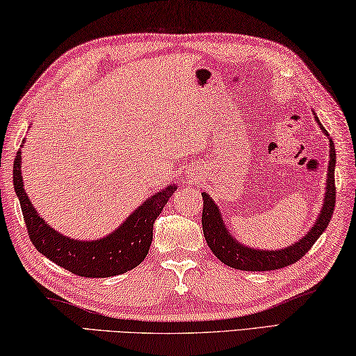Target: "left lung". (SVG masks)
<instances>
[{"label": "left lung", "mask_w": 356, "mask_h": 356, "mask_svg": "<svg viewBox=\"0 0 356 356\" xmlns=\"http://www.w3.org/2000/svg\"><path fill=\"white\" fill-rule=\"evenodd\" d=\"M316 115V113H314ZM317 124L320 129L330 138L328 132L320 123V120L316 116ZM334 167H336V151L334 143L330 138V164H328V173H326V186H325V197L323 205L320 209L318 218L316 220L309 232L300 238L298 241L293 243L292 246L282 248V249H255L249 248L243 244L230 235V230L227 229L224 222L222 214H220L219 207L214 203V200L209 197L207 192H202L203 197V213H202V227L203 235L208 243L209 249L213 254L225 264L227 266L235 268V270L243 271H271L279 270V268L289 266L298 261L307 250L312 248V244L318 240V236L325 232L328 227L331 216L334 211L336 203V188H334Z\"/></svg>", "instance_id": "obj_1"}]
</instances>
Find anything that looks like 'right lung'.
I'll return each instance as SVG.
<instances>
[{
	"label": "right lung",
	"instance_id": "obj_1",
	"mask_svg": "<svg viewBox=\"0 0 356 356\" xmlns=\"http://www.w3.org/2000/svg\"><path fill=\"white\" fill-rule=\"evenodd\" d=\"M23 186L22 149H19L14 159V189L31 243L47 259L81 277L118 276L142 264L153 241L154 220L178 189L177 184H168L165 189L148 197L107 236L75 240L56 232L39 216Z\"/></svg>",
	"mask_w": 356,
	"mask_h": 356
}]
</instances>
